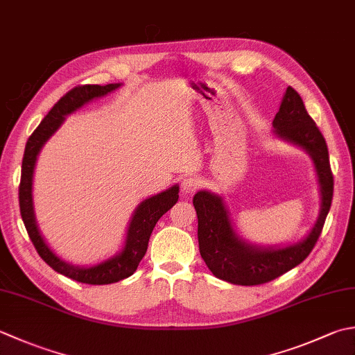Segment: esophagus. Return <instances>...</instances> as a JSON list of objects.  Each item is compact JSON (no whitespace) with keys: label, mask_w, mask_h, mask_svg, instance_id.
Here are the masks:
<instances>
[{"label":"esophagus","mask_w":355,"mask_h":355,"mask_svg":"<svg viewBox=\"0 0 355 355\" xmlns=\"http://www.w3.org/2000/svg\"><path fill=\"white\" fill-rule=\"evenodd\" d=\"M201 183H203V182H201V180L197 175L186 177V178H183V182H182V191L184 193H193V192H197L200 189Z\"/></svg>","instance_id":"obj_1"}]
</instances>
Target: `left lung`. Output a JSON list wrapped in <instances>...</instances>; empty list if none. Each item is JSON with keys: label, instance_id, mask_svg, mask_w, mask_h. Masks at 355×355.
<instances>
[{"label": "left lung", "instance_id": "8db88e82", "mask_svg": "<svg viewBox=\"0 0 355 355\" xmlns=\"http://www.w3.org/2000/svg\"><path fill=\"white\" fill-rule=\"evenodd\" d=\"M272 126L275 134L302 146L314 159L322 192V211L311 234L303 241L283 249H261L241 241L232 231L223 200L200 191L193 197L198 217V245L201 259L211 272L229 283L255 286L283 275L306 259L320 237L332 203L334 177L324 137L304 107L302 96L293 87L286 89Z\"/></svg>", "mask_w": 355, "mask_h": 355}]
</instances>
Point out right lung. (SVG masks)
Wrapping results in <instances>:
<instances>
[{
    "label": "right lung",
    "instance_id": "add662e5",
    "mask_svg": "<svg viewBox=\"0 0 355 355\" xmlns=\"http://www.w3.org/2000/svg\"><path fill=\"white\" fill-rule=\"evenodd\" d=\"M118 86L120 85H81L69 90L66 95H62L55 103V106L49 110V114L40 123V126L33 130L29 140H27L23 166H21V182L18 191L19 212L35 249H37L41 259L53 270H57L58 274L86 284H110L123 279H128V277L134 274L146 251H148V243L157 221L178 201L177 184L168 191L144 200L137 207L134 217L130 220L126 246H124L123 252L115 255L114 259L100 263V265L92 268H78L67 265L66 261H62L52 252V249L46 245V241L41 237L38 226L35 223L32 205V177L40 149L49 140V137L61 126V123L64 121V116L67 114L73 112V110L81 107L85 103L96 98V96H103L112 92Z\"/></svg>",
    "mask_w": 355,
    "mask_h": 355
}]
</instances>
